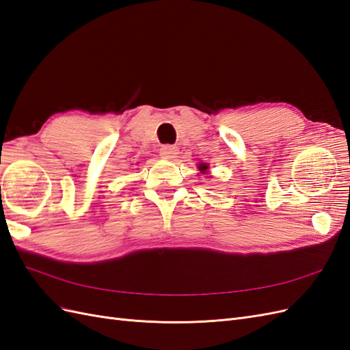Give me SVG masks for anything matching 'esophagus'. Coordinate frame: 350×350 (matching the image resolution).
<instances>
[{
  "instance_id": "1",
  "label": "esophagus",
  "mask_w": 350,
  "mask_h": 350,
  "mask_svg": "<svg viewBox=\"0 0 350 350\" xmlns=\"http://www.w3.org/2000/svg\"><path fill=\"white\" fill-rule=\"evenodd\" d=\"M179 154V149L178 146H172V144H165L162 146L161 149V156L163 159H169V161H174V159Z\"/></svg>"
}]
</instances>
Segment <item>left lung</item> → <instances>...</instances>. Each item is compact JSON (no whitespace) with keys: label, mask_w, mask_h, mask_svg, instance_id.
Wrapping results in <instances>:
<instances>
[{"label":"left lung","mask_w":350,"mask_h":350,"mask_svg":"<svg viewBox=\"0 0 350 350\" xmlns=\"http://www.w3.org/2000/svg\"><path fill=\"white\" fill-rule=\"evenodd\" d=\"M207 169H208L207 163H198V171L201 174H207Z\"/></svg>","instance_id":"left-lung-1"}]
</instances>
